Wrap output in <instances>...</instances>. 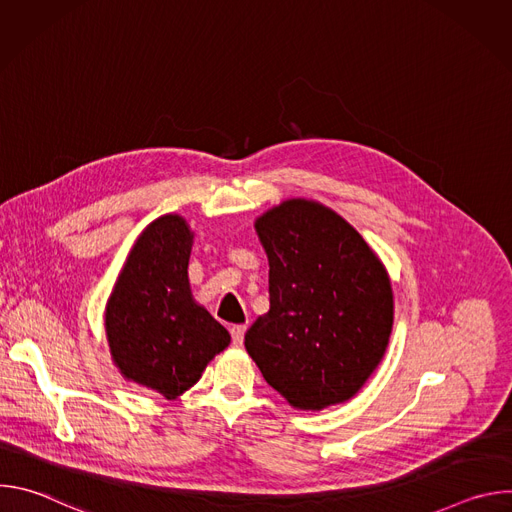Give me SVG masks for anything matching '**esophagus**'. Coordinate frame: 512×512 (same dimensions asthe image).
<instances>
[{
    "mask_svg": "<svg viewBox=\"0 0 512 512\" xmlns=\"http://www.w3.org/2000/svg\"><path fill=\"white\" fill-rule=\"evenodd\" d=\"M245 332H247V326H245V324H235V326H231V338H233V342H235V344H243Z\"/></svg>",
    "mask_w": 512,
    "mask_h": 512,
    "instance_id": "esophagus-1",
    "label": "esophagus"
}]
</instances>
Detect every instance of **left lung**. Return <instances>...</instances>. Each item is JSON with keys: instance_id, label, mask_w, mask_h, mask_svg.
<instances>
[{"instance_id": "obj_1", "label": "left lung", "mask_w": 512, "mask_h": 512, "mask_svg": "<svg viewBox=\"0 0 512 512\" xmlns=\"http://www.w3.org/2000/svg\"><path fill=\"white\" fill-rule=\"evenodd\" d=\"M255 229L269 259V312L247 330V352L294 407L348 401L389 344L383 263L342 216L310 200L271 208Z\"/></svg>"}]
</instances>
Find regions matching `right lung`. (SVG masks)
Instances as JSON below:
<instances>
[{
    "label": "right lung",
    "mask_w": 512,
    "mask_h": 512,
    "mask_svg": "<svg viewBox=\"0 0 512 512\" xmlns=\"http://www.w3.org/2000/svg\"><path fill=\"white\" fill-rule=\"evenodd\" d=\"M190 249L184 218L160 216L133 245L105 316L119 371L166 399L190 389L231 342L227 328L192 300Z\"/></svg>",
    "instance_id": "right-lung-1"
}]
</instances>
